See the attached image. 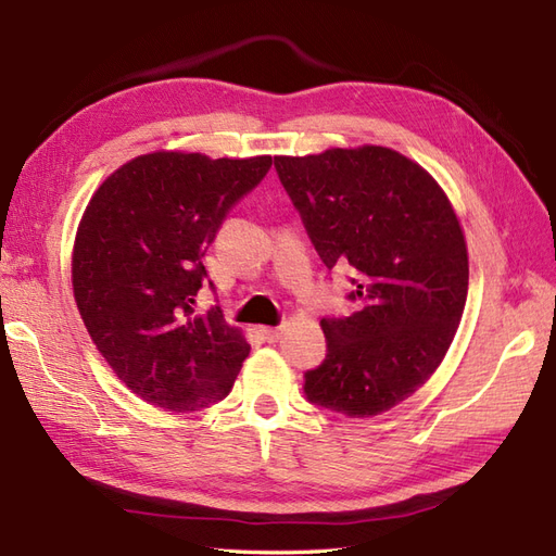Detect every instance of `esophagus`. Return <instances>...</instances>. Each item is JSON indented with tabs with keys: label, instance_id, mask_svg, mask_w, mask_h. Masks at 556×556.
Instances as JSON below:
<instances>
[{
	"label": "esophagus",
	"instance_id": "1",
	"mask_svg": "<svg viewBox=\"0 0 556 556\" xmlns=\"http://www.w3.org/2000/svg\"><path fill=\"white\" fill-rule=\"evenodd\" d=\"M260 332H262V337H264L266 342H276L278 337H280V328H262Z\"/></svg>",
	"mask_w": 556,
	"mask_h": 556
}]
</instances>
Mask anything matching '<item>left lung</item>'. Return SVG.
Listing matches in <instances>:
<instances>
[{
    "instance_id": "obj_1",
    "label": "left lung",
    "mask_w": 556,
    "mask_h": 556,
    "mask_svg": "<svg viewBox=\"0 0 556 556\" xmlns=\"http://www.w3.org/2000/svg\"><path fill=\"white\" fill-rule=\"evenodd\" d=\"M323 264L351 268L349 316H325V361L306 399L372 417L413 396L439 368L463 318L469 264L448 198L413 160L382 146L274 157Z\"/></svg>"
}]
</instances>
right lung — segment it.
I'll return each instance as SVG.
<instances>
[{
	"label": "right lung",
	"instance_id": "obj_1",
	"mask_svg": "<svg viewBox=\"0 0 556 556\" xmlns=\"http://www.w3.org/2000/svg\"><path fill=\"white\" fill-rule=\"evenodd\" d=\"M270 165V155L151 153L89 200L73 252L75 302L101 356L143 401L195 413L231 391L250 344L219 306L195 316L202 256Z\"/></svg>",
	"mask_w": 556,
	"mask_h": 556
}]
</instances>
